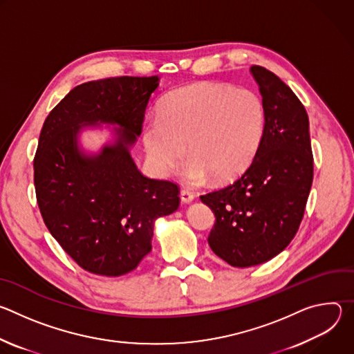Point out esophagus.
Segmentation results:
<instances>
[{
	"label": "esophagus",
	"instance_id": "34e87169",
	"mask_svg": "<svg viewBox=\"0 0 354 354\" xmlns=\"http://www.w3.org/2000/svg\"><path fill=\"white\" fill-rule=\"evenodd\" d=\"M193 198H194V194H193L192 192H189V190H182V192H180V200H182V203L189 205V203H192Z\"/></svg>",
	"mask_w": 354,
	"mask_h": 354
}]
</instances>
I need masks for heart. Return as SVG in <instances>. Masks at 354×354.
<instances>
[{"label":"heart","instance_id":"obj_1","mask_svg":"<svg viewBox=\"0 0 354 354\" xmlns=\"http://www.w3.org/2000/svg\"><path fill=\"white\" fill-rule=\"evenodd\" d=\"M266 130L262 97L250 89L217 82H196L169 92L142 124L149 162L168 175L189 156L182 178L200 185L210 176L227 182L255 160Z\"/></svg>","mask_w":354,"mask_h":354}]
</instances>
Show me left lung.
I'll use <instances>...</instances> for the list:
<instances>
[{
  "mask_svg": "<svg viewBox=\"0 0 354 354\" xmlns=\"http://www.w3.org/2000/svg\"><path fill=\"white\" fill-rule=\"evenodd\" d=\"M266 109V130L255 160L231 185L200 196L214 216V254L234 268L265 263L298 231L314 176L306 108L276 74L252 66Z\"/></svg>",
  "mask_w": 354,
  "mask_h": 354,
  "instance_id": "left-lung-1",
  "label": "left lung"
}]
</instances>
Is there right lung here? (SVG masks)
<instances>
[{
	"mask_svg": "<svg viewBox=\"0 0 354 354\" xmlns=\"http://www.w3.org/2000/svg\"><path fill=\"white\" fill-rule=\"evenodd\" d=\"M160 77H116L71 89L46 118L33 160L46 227L86 272L116 277L151 252L157 218L179 207L178 186L144 176L130 148ZM115 125L114 142L85 153L79 134Z\"/></svg>",
	"mask_w": 354,
	"mask_h": 354,
	"instance_id": "add662e5",
	"label": "right lung"
}]
</instances>
